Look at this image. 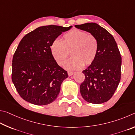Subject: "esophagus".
I'll return each mask as SVG.
<instances>
[{"label":"esophagus","instance_id":"1","mask_svg":"<svg viewBox=\"0 0 135 135\" xmlns=\"http://www.w3.org/2000/svg\"><path fill=\"white\" fill-rule=\"evenodd\" d=\"M68 75H69V76H72V75H74V72L69 71V72H68Z\"/></svg>","mask_w":135,"mask_h":135}]
</instances>
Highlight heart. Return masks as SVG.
Wrapping results in <instances>:
<instances>
[{
    "label": "heart",
    "instance_id": "heart-1",
    "mask_svg": "<svg viewBox=\"0 0 135 135\" xmlns=\"http://www.w3.org/2000/svg\"><path fill=\"white\" fill-rule=\"evenodd\" d=\"M64 40L56 38L51 46V51L59 65H62L70 53L72 56L66 61L65 66L69 70L80 69L90 65L95 60L98 44L93 35L74 29L64 35Z\"/></svg>",
    "mask_w": 135,
    "mask_h": 135
}]
</instances>
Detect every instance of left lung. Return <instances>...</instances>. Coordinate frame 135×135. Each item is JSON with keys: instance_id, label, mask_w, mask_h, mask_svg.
I'll return each mask as SVG.
<instances>
[{"instance_id": "1", "label": "left lung", "mask_w": 135, "mask_h": 135, "mask_svg": "<svg viewBox=\"0 0 135 135\" xmlns=\"http://www.w3.org/2000/svg\"><path fill=\"white\" fill-rule=\"evenodd\" d=\"M75 27L93 35L98 44L95 60L82 71L85 78L80 86L81 94L88 103H105L112 97L121 78L122 57L117 43L108 31L96 23Z\"/></svg>"}]
</instances>
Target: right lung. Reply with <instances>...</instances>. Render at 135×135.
I'll use <instances>...</instances> for the list:
<instances>
[{
    "instance_id": "1",
    "label": "right lung",
    "mask_w": 135,
    "mask_h": 135,
    "mask_svg": "<svg viewBox=\"0 0 135 135\" xmlns=\"http://www.w3.org/2000/svg\"><path fill=\"white\" fill-rule=\"evenodd\" d=\"M72 27L42 26L21 40L13 56L12 81L27 102L44 105L57 97L68 75L54 60L50 47L59 35Z\"/></svg>"
}]
</instances>
